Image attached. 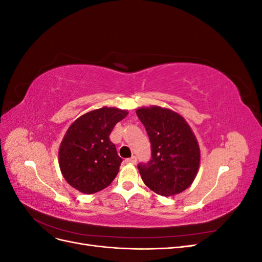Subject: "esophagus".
I'll return each instance as SVG.
<instances>
[{
	"label": "esophagus",
	"mask_w": 262,
	"mask_h": 262,
	"mask_svg": "<svg viewBox=\"0 0 262 262\" xmlns=\"http://www.w3.org/2000/svg\"><path fill=\"white\" fill-rule=\"evenodd\" d=\"M125 163H128V164H136V163H137V157H136V156H131L130 158H126Z\"/></svg>",
	"instance_id": "1"
}]
</instances>
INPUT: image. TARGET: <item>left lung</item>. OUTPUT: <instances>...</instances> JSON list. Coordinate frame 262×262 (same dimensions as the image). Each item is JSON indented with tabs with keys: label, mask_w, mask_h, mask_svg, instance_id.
Here are the masks:
<instances>
[{
	"label": "left lung",
	"mask_w": 262,
	"mask_h": 262,
	"mask_svg": "<svg viewBox=\"0 0 262 262\" xmlns=\"http://www.w3.org/2000/svg\"><path fill=\"white\" fill-rule=\"evenodd\" d=\"M152 157L138 165L142 180L161 195L178 194L192 184L200 165V148L186 120L170 109L152 106L139 108Z\"/></svg>",
	"instance_id": "left-lung-1"
}]
</instances>
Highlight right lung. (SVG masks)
<instances>
[{
  "label": "right lung",
  "mask_w": 262,
  "mask_h": 262,
  "mask_svg": "<svg viewBox=\"0 0 262 262\" xmlns=\"http://www.w3.org/2000/svg\"><path fill=\"white\" fill-rule=\"evenodd\" d=\"M126 115V110L102 107L71 124L59 149L60 169L69 185L91 194L112 184L122 158L109 136Z\"/></svg>",
  "instance_id": "obj_1"
}]
</instances>
